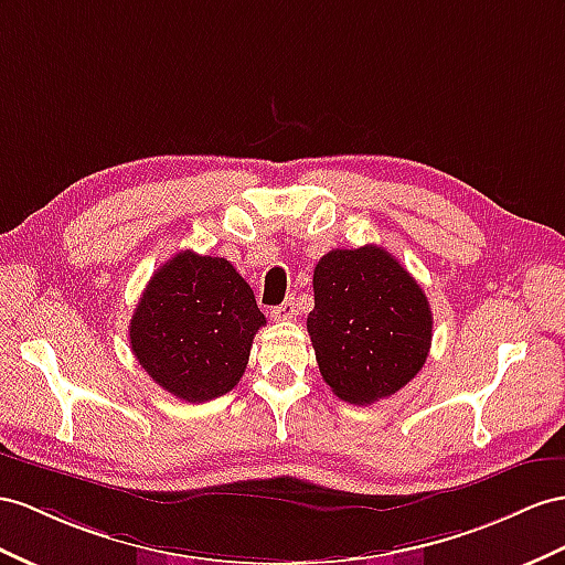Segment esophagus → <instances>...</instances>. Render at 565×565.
I'll return each instance as SVG.
<instances>
[{
	"label": "esophagus",
	"mask_w": 565,
	"mask_h": 565,
	"mask_svg": "<svg viewBox=\"0 0 565 565\" xmlns=\"http://www.w3.org/2000/svg\"><path fill=\"white\" fill-rule=\"evenodd\" d=\"M296 300L294 298H288V300H284L281 306H277V308H271V317L274 320H294L296 317Z\"/></svg>",
	"instance_id": "obj_1"
}]
</instances>
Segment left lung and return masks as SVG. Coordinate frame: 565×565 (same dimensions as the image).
Listing matches in <instances>:
<instances>
[{
  "instance_id": "8db88e82",
  "label": "left lung",
  "mask_w": 565,
  "mask_h": 565,
  "mask_svg": "<svg viewBox=\"0 0 565 565\" xmlns=\"http://www.w3.org/2000/svg\"><path fill=\"white\" fill-rule=\"evenodd\" d=\"M308 334L324 382L341 401L367 406L423 370L431 345L427 296L380 245L329 250L312 274Z\"/></svg>"
}]
</instances>
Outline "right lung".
<instances>
[{"mask_svg":"<svg viewBox=\"0 0 565 565\" xmlns=\"http://www.w3.org/2000/svg\"><path fill=\"white\" fill-rule=\"evenodd\" d=\"M265 324L253 288L228 259L183 250L152 274L128 337L140 367L164 392L205 403L238 384Z\"/></svg>","mask_w":565,"mask_h":565,"instance_id":"add662e5","label":"right lung"}]
</instances>
